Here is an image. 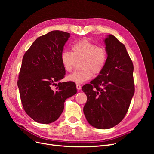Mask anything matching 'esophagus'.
I'll return each instance as SVG.
<instances>
[{
    "label": "esophagus",
    "instance_id": "obj_1",
    "mask_svg": "<svg viewBox=\"0 0 154 154\" xmlns=\"http://www.w3.org/2000/svg\"><path fill=\"white\" fill-rule=\"evenodd\" d=\"M81 85L80 84H76V88H77V90H80L81 89Z\"/></svg>",
    "mask_w": 154,
    "mask_h": 154
}]
</instances>
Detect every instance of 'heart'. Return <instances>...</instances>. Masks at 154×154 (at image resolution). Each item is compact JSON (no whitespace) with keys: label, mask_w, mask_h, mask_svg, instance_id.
<instances>
[{"label":"heart","mask_w":154,"mask_h":154,"mask_svg":"<svg viewBox=\"0 0 154 154\" xmlns=\"http://www.w3.org/2000/svg\"><path fill=\"white\" fill-rule=\"evenodd\" d=\"M72 52L63 51L61 54V62L63 68L67 72H71L76 60H82L79 71L74 72L67 77V80L76 83L86 82L93 76V72L98 74L103 69L107 60V54L105 49L100 48L83 39L72 45Z\"/></svg>","instance_id":"obj_1"}]
</instances>
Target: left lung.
Returning a JSON list of instances; mask_svg holds the SVG:
<instances>
[{
    "label": "left lung",
    "instance_id": "obj_1",
    "mask_svg": "<svg viewBox=\"0 0 154 154\" xmlns=\"http://www.w3.org/2000/svg\"><path fill=\"white\" fill-rule=\"evenodd\" d=\"M107 60L94 80L82 88L87 97L83 107L86 119L99 129L122 122L134 94V66L124 44L112 35L104 39Z\"/></svg>",
    "mask_w": 154,
    "mask_h": 154
}]
</instances>
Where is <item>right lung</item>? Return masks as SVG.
<instances>
[{"instance_id":"add662e5","label":"right lung","mask_w":154,"mask_h":154,"mask_svg":"<svg viewBox=\"0 0 154 154\" xmlns=\"http://www.w3.org/2000/svg\"><path fill=\"white\" fill-rule=\"evenodd\" d=\"M69 37L68 32L51 31L38 37L22 58L17 85L24 110L36 122H55L66 100L77 92L75 83L60 82L66 74L61 54ZM53 85H57L55 90Z\"/></svg>"}]
</instances>
